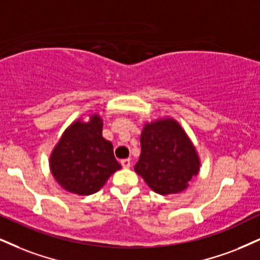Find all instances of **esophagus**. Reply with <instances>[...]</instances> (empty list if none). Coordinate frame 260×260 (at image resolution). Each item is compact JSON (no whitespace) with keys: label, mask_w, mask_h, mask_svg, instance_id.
<instances>
[{"label":"esophagus","mask_w":260,"mask_h":260,"mask_svg":"<svg viewBox=\"0 0 260 260\" xmlns=\"http://www.w3.org/2000/svg\"><path fill=\"white\" fill-rule=\"evenodd\" d=\"M120 164H121V166H123L124 169H129L130 165H131L130 159H123V160H121V161H120Z\"/></svg>","instance_id":"34e87169"}]
</instances>
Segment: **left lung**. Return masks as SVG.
I'll list each match as a JSON object with an SVG mask.
<instances>
[{
  "instance_id": "1",
  "label": "left lung",
  "mask_w": 260,
  "mask_h": 260,
  "mask_svg": "<svg viewBox=\"0 0 260 260\" xmlns=\"http://www.w3.org/2000/svg\"><path fill=\"white\" fill-rule=\"evenodd\" d=\"M140 141L141 155L134 170L155 193H181L200 171L198 150L174 118L146 123Z\"/></svg>"
}]
</instances>
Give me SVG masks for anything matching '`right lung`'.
I'll return each instance as SVG.
<instances>
[{
    "label": "right lung",
    "mask_w": 260,
    "mask_h": 260,
    "mask_svg": "<svg viewBox=\"0 0 260 260\" xmlns=\"http://www.w3.org/2000/svg\"><path fill=\"white\" fill-rule=\"evenodd\" d=\"M76 119L66 127L49 156V169L61 188L77 195H91L121 169L113 145L102 136L100 114Z\"/></svg>",
    "instance_id": "1"
}]
</instances>
